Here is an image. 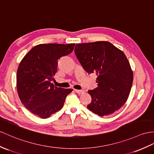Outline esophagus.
Here are the masks:
<instances>
[{"label":"esophagus","mask_w":154,"mask_h":154,"mask_svg":"<svg viewBox=\"0 0 154 154\" xmlns=\"http://www.w3.org/2000/svg\"><path fill=\"white\" fill-rule=\"evenodd\" d=\"M75 91H76L78 94H84V90H78V89H75Z\"/></svg>","instance_id":"esophagus-1"}]
</instances>
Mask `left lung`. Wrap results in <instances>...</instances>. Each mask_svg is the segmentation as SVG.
<instances>
[{"label": "left lung", "mask_w": 154, "mask_h": 154, "mask_svg": "<svg viewBox=\"0 0 154 154\" xmlns=\"http://www.w3.org/2000/svg\"><path fill=\"white\" fill-rule=\"evenodd\" d=\"M74 51L86 72L97 76L98 87L88 91V108L100 116L114 113L126 103L133 81L125 54L107 41L76 44Z\"/></svg>", "instance_id": "obj_1"}]
</instances>
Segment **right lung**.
<instances>
[{
	"label": "right lung",
	"mask_w": 154,
	"mask_h": 154,
	"mask_svg": "<svg viewBox=\"0 0 154 154\" xmlns=\"http://www.w3.org/2000/svg\"><path fill=\"white\" fill-rule=\"evenodd\" d=\"M75 44H42L33 47L21 60L17 70V89L22 104L32 114L46 119L64 105L72 89L52 83L58 60L72 53Z\"/></svg>",
	"instance_id": "obj_1"
}]
</instances>
